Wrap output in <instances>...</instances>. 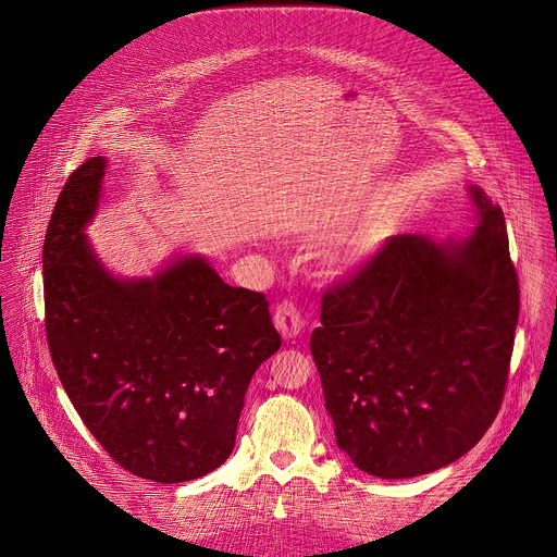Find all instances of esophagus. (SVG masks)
<instances>
[{"mask_svg": "<svg viewBox=\"0 0 557 557\" xmlns=\"http://www.w3.org/2000/svg\"><path fill=\"white\" fill-rule=\"evenodd\" d=\"M274 325H276V330L281 332L283 338L292 341V338H296V336L302 332L305 321H302V315H300L298 307H296L294 302L285 300V302H281V305L276 307V311H274Z\"/></svg>", "mask_w": 557, "mask_h": 557, "instance_id": "obj_1", "label": "esophagus"}]
</instances>
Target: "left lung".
I'll list each match as a JSON object with an SVG mask.
<instances>
[{"mask_svg":"<svg viewBox=\"0 0 557 557\" xmlns=\"http://www.w3.org/2000/svg\"><path fill=\"white\" fill-rule=\"evenodd\" d=\"M478 227L466 239H386L321 296L311 336L341 450L371 476L435 472L493 424L510 371L519 278L506 221L470 188Z\"/></svg>","mask_w":557,"mask_h":557,"instance_id":"1","label":"left lung"}]
</instances>
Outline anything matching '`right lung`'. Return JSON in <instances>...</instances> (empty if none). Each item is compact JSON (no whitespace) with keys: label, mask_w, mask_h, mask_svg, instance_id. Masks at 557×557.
I'll list each match as a JSON object with an SVG mask.
<instances>
[{"label":"right lung","mask_w":557,"mask_h":557,"mask_svg":"<svg viewBox=\"0 0 557 557\" xmlns=\"http://www.w3.org/2000/svg\"><path fill=\"white\" fill-rule=\"evenodd\" d=\"M104 166L91 157L71 173L47 227L51 360L120 468L164 484L206 476L232 455L246 388L281 347L270 302L227 285L201 257H180L152 278H113L83 236Z\"/></svg>","instance_id":"add662e5"}]
</instances>
